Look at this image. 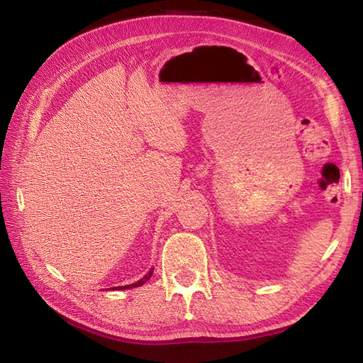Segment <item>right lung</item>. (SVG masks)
<instances>
[{
    "label": "right lung",
    "instance_id": "1",
    "mask_svg": "<svg viewBox=\"0 0 363 363\" xmlns=\"http://www.w3.org/2000/svg\"><path fill=\"white\" fill-rule=\"evenodd\" d=\"M151 274H152V269H151V272L148 273V274H146L145 277H142V279L140 281H138V282H135V284H129V285H123V287H115V289H120V290H128V289H134V287H140V285H143L146 281H148L150 279V277H151Z\"/></svg>",
    "mask_w": 363,
    "mask_h": 363
}]
</instances>
